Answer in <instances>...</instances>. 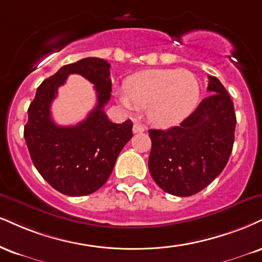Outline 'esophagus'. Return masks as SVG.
<instances>
[{
  "label": "esophagus",
  "instance_id": "esophagus-1",
  "mask_svg": "<svg viewBox=\"0 0 262 262\" xmlns=\"http://www.w3.org/2000/svg\"><path fill=\"white\" fill-rule=\"evenodd\" d=\"M145 130V127L143 124H140V123H135L133 125V133H143Z\"/></svg>",
  "mask_w": 262,
  "mask_h": 262
}]
</instances>
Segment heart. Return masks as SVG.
Masks as SVG:
<instances>
[{"instance_id":"heart-1","label":"heart","mask_w":262,"mask_h":262,"mask_svg":"<svg viewBox=\"0 0 262 262\" xmlns=\"http://www.w3.org/2000/svg\"><path fill=\"white\" fill-rule=\"evenodd\" d=\"M200 97L196 77L187 69H149L132 75L118 96L124 108L146 110L159 127L176 125L194 111Z\"/></svg>"}]
</instances>
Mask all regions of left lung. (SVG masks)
Instances as JSON below:
<instances>
[{"mask_svg": "<svg viewBox=\"0 0 262 262\" xmlns=\"http://www.w3.org/2000/svg\"><path fill=\"white\" fill-rule=\"evenodd\" d=\"M207 90L215 93L177 127L150 129L149 169L166 193L190 196L206 188L231 156L237 124L234 106L225 86L209 75Z\"/></svg>", "mask_w": 262, "mask_h": 262, "instance_id": "1", "label": "left lung"}]
</instances>
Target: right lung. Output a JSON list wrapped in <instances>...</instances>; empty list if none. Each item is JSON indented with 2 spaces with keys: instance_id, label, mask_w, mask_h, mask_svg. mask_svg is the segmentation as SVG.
I'll return each mask as SVG.
<instances>
[{
  "instance_id": "right-lung-1",
  "label": "right lung",
  "mask_w": 262,
  "mask_h": 262,
  "mask_svg": "<svg viewBox=\"0 0 262 262\" xmlns=\"http://www.w3.org/2000/svg\"><path fill=\"white\" fill-rule=\"evenodd\" d=\"M110 63L96 57L63 66L37 88L28 108L24 139L34 166L53 189L68 196H83L107 182L116 160L133 137L130 119L117 124L106 116L112 83ZM69 74H80L94 84L98 105L83 122L59 127L51 118V102Z\"/></svg>"
}]
</instances>
